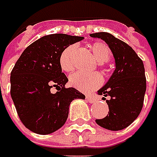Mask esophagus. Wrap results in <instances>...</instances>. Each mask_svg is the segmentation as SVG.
I'll list each match as a JSON object with an SVG mask.
<instances>
[{
  "label": "esophagus",
  "mask_w": 157,
  "mask_h": 157,
  "mask_svg": "<svg viewBox=\"0 0 157 157\" xmlns=\"http://www.w3.org/2000/svg\"><path fill=\"white\" fill-rule=\"evenodd\" d=\"M86 99L90 103H94V102L96 101V98H95L94 95H86Z\"/></svg>",
  "instance_id": "1"
}]
</instances>
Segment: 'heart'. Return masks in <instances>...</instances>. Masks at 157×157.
<instances>
[{
    "mask_svg": "<svg viewBox=\"0 0 157 157\" xmlns=\"http://www.w3.org/2000/svg\"><path fill=\"white\" fill-rule=\"evenodd\" d=\"M89 48L94 56L100 63H106L112 56V51L107 44L97 41L89 45ZM77 49L75 44L70 45L65 48L60 55L59 63L63 71L70 72L74 69L73 56ZM70 85L81 92H90L98 88L102 84V77L100 73H83L77 72L73 73L69 78Z\"/></svg>",
    "mask_w": 157,
    "mask_h": 157,
    "instance_id": "heart-1",
    "label": "heart"
}]
</instances>
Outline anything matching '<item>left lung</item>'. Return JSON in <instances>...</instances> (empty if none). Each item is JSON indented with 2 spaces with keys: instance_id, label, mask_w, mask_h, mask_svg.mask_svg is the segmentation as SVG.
Here are the masks:
<instances>
[{
  "instance_id": "obj_1",
  "label": "left lung",
  "mask_w": 157,
  "mask_h": 157,
  "mask_svg": "<svg viewBox=\"0 0 157 157\" xmlns=\"http://www.w3.org/2000/svg\"><path fill=\"white\" fill-rule=\"evenodd\" d=\"M90 36L101 39L109 45L116 62L113 74L98 91L100 95L111 97L109 100H106L109 114L95 122L105 129H124L137 118L143 107L146 92L143 62L128 44L110 33H96Z\"/></svg>"
}]
</instances>
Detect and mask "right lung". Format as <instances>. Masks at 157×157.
Segmentation results:
<instances>
[{
    "label": "right lung",
    "instance_id": "1",
    "mask_svg": "<svg viewBox=\"0 0 157 157\" xmlns=\"http://www.w3.org/2000/svg\"><path fill=\"white\" fill-rule=\"evenodd\" d=\"M83 37L56 33L41 37L25 49L10 73V95L23 124L38 134H49L67 120L69 106L86 96L65 87L68 78L60 66L63 50ZM55 87L56 93L50 89Z\"/></svg>",
    "mask_w": 157,
    "mask_h": 157
}]
</instances>
